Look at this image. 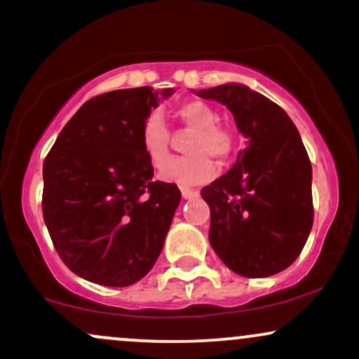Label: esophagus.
Masks as SVG:
<instances>
[{
    "mask_svg": "<svg viewBox=\"0 0 359 359\" xmlns=\"http://www.w3.org/2000/svg\"><path fill=\"white\" fill-rule=\"evenodd\" d=\"M181 195H183V198H195V196H198V190H193V188H188V187H181Z\"/></svg>",
    "mask_w": 359,
    "mask_h": 359,
    "instance_id": "34e87169",
    "label": "esophagus"
}]
</instances>
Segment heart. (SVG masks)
<instances>
[{"mask_svg":"<svg viewBox=\"0 0 359 359\" xmlns=\"http://www.w3.org/2000/svg\"><path fill=\"white\" fill-rule=\"evenodd\" d=\"M176 115L181 122L195 130L188 140L187 151L190 152L183 158L169 156V130L163 115L159 111H151L142 122L140 128V146L152 168L161 169L163 180L180 184H200L215 176V163H224L233 152V135L229 128L219 123V115L210 104L200 100H190L176 108Z\"/></svg>","mask_w":359,"mask_h":359,"instance_id":"heart-1","label":"heart"}]
</instances>
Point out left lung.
<instances>
[{
    "mask_svg": "<svg viewBox=\"0 0 359 359\" xmlns=\"http://www.w3.org/2000/svg\"><path fill=\"white\" fill-rule=\"evenodd\" d=\"M196 95L225 104L248 137L231 171L201 190L213 251L241 276L276 275L300 256L313 224L312 164L299 130L283 108L244 84Z\"/></svg>",
    "mask_w": 359,
    "mask_h": 359,
    "instance_id": "obj_1",
    "label": "left lung"
}]
</instances>
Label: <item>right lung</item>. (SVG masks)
<instances>
[{"instance_id": "right-lung-1", "label": "right lung", "mask_w": 359, "mask_h": 359, "mask_svg": "<svg viewBox=\"0 0 359 359\" xmlns=\"http://www.w3.org/2000/svg\"><path fill=\"white\" fill-rule=\"evenodd\" d=\"M158 95L144 86L88 100L43 161L47 231L64 264L93 283L128 287L146 276L180 205L178 187L154 181L140 146Z\"/></svg>"}]
</instances>
